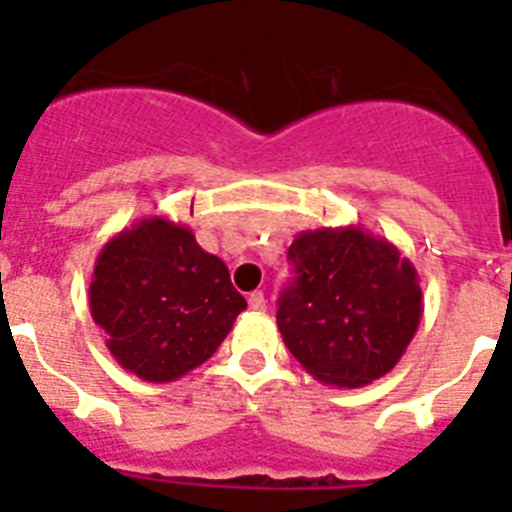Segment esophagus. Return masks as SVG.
Returning a JSON list of instances; mask_svg holds the SVG:
<instances>
[{
    "label": "esophagus",
    "instance_id": "obj_1",
    "mask_svg": "<svg viewBox=\"0 0 512 512\" xmlns=\"http://www.w3.org/2000/svg\"><path fill=\"white\" fill-rule=\"evenodd\" d=\"M248 307H251V310H256V312L266 310V297H264V292H261V289H256V292H251V295H248Z\"/></svg>",
    "mask_w": 512,
    "mask_h": 512
}]
</instances>
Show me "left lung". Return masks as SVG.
I'll use <instances>...</instances> for the list:
<instances>
[{"mask_svg":"<svg viewBox=\"0 0 512 512\" xmlns=\"http://www.w3.org/2000/svg\"><path fill=\"white\" fill-rule=\"evenodd\" d=\"M279 297L284 346L307 374L333 387H364L395 369L423 315L418 271L395 243L361 225L302 230Z\"/></svg>","mask_w":512,"mask_h":512,"instance_id":"1","label":"left lung"}]
</instances>
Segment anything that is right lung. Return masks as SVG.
I'll list each match as a JSON object with an SVG mask.
<instances>
[{"instance_id":"add662e5","label":"right lung","mask_w":512,"mask_h":512,"mask_svg":"<svg viewBox=\"0 0 512 512\" xmlns=\"http://www.w3.org/2000/svg\"><path fill=\"white\" fill-rule=\"evenodd\" d=\"M89 307L117 364L161 384L205 364L246 300L187 225L153 215L104 243Z\"/></svg>"}]
</instances>
